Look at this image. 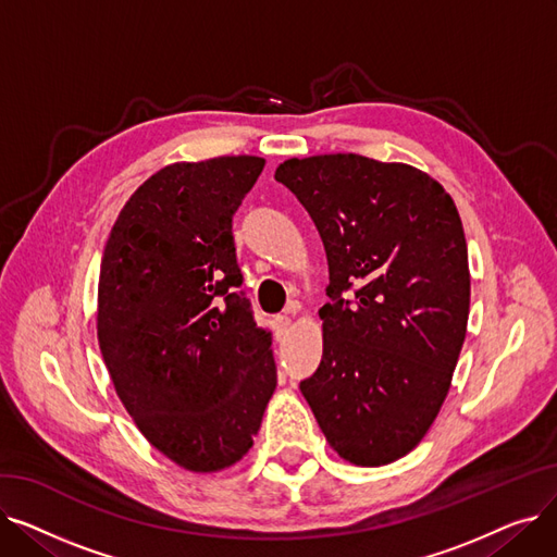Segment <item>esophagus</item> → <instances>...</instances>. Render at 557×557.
I'll list each match as a JSON object with an SVG mask.
<instances>
[{"mask_svg":"<svg viewBox=\"0 0 557 557\" xmlns=\"http://www.w3.org/2000/svg\"><path fill=\"white\" fill-rule=\"evenodd\" d=\"M290 325H294V323H290L288 315H275V332H277V336H286Z\"/></svg>","mask_w":557,"mask_h":557,"instance_id":"1","label":"esophagus"}]
</instances>
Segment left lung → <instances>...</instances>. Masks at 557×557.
Returning <instances> with one entry per match:
<instances>
[{
    "instance_id": "8db88e82",
    "label": "left lung",
    "mask_w": 557,
    "mask_h": 557,
    "mask_svg": "<svg viewBox=\"0 0 557 557\" xmlns=\"http://www.w3.org/2000/svg\"><path fill=\"white\" fill-rule=\"evenodd\" d=\"M275 181L309 212L330 263L323 359L300 391L341 458L388 465L433 424L465 341L458 210L420 169L357 153L290 158Z\"/></svg>"
}]
</instances>
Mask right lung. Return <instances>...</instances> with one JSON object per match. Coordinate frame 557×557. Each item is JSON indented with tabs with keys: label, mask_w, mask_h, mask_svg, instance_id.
<instances>
[{
	"label": "right lung",
	"mask_w": 557,
	"mask_h": 557,
	"mask_svg": "<svg viewBox=\"0 0 557 557\" xmlns=\"http://www.w3.org/2000/svg\"><path fill=\"white\" fill-rule=\"evenodd\" d=\"M263 164L223 156L160 169L101 257L97 334L114 391L146 441L189 472L242 460L277 386L232 237Z\"/></svg>",
	"instance_id": "right-lung-1"
}]
</instances>
